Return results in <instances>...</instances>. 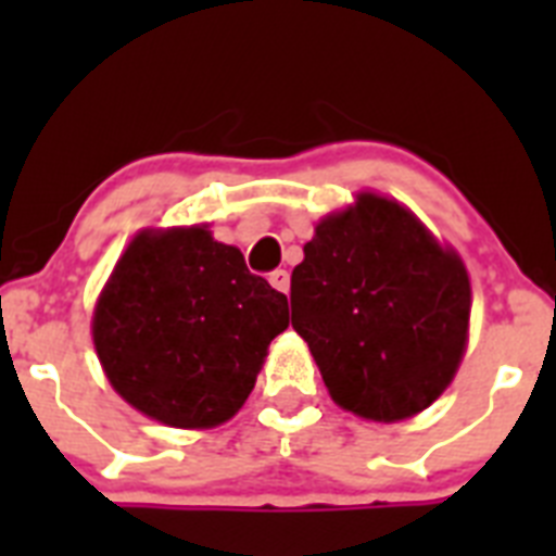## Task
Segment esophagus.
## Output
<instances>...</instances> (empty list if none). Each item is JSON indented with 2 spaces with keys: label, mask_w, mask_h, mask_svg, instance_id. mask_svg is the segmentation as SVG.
<instances>
[{
  "label": "esophagus",
  "mask_w": 556,
  "mask_h": 556,
  "mask_svg": "<svg viewBox=\"0 0 556 556\" xmlns=\"http://www.w3.org/2000/svg\"><path fill=\"white\" fill-rule=\"evenodd\" d=\"M269 283H273L278 292H289V273H287V269H275V273H269Z\"/></svg>",
  "instance_id": "obj_1"
}]
</instances>
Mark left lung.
<instances>
[{"label": "left lung", "mask_w": 556, "mask_h": 556, "mask_svg": "<svg viewBox=\"0 0 556 556\" xmlns=\"http://www.w3.org/2000/svg\"><path fill=\"white\" fill-rule=\"evenodd\" d=\"M289 301L333 401L381 424L434 404L468 342L462 258L409 208L370 191L314 228Z\"/></svg>", "instance_id": "8db88e82"}]
</instances>
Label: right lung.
I'll return each mask as SVG.
<instances>
[{"label": "right lung", "mask_w": 556, "mask_h": 556, "mask_svg": "<svg viewBox=\"0 0 556 556\" xmlns=\"http://www.w3.org/2000/svg\"><path fill=\"white\" fill-rule=\"evenodd\" d=\"M287 326V294L194 225L141 230L127 244L91 333L127 404L175 429H211L242 409Z\"/></svg>", "instance_id": "right-lung-1"}]
</instances>
